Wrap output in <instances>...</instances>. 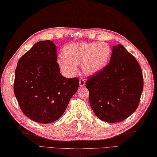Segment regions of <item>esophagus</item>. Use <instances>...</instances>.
Returning a JSON list of instances; mask_svg holds the SVG:
<instances>
[{"instance_id": "esophagus-1", "label": "esophagus", "mask_w": 157, "mask_h": 157, "mask_svg": "<svg viewBox=\"0 0 157 157\" xmlns=\"http://www.w3.org/2000/svg\"><path fill=\"white\" fill-rule=\"evenodd\" d=\"M79 86L83 87L85 85V79H83V78L80 79L79 81Z\"/></svg>"}]
</instances>
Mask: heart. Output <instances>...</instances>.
Instances as JSON below:
<instances>
[{
	"label": "heart",
	"instance_id": "b5f03b06",
	"mask_svg": "<svg viewBox=\"0 0 157 157\" xmlns=\"http://www.w3.org/2000/svg\"><path fill=\"white\" fill-rule=\"evenodd\" d=\"M63 58L58 60L61 71L72 76L81 65V71L86 76H94L102 71L108 64L111 56V48L105 43H79L65 46Z\"/></svg>",
	"mask_w": 157,
	"mask_h": 157
}]
</instances>
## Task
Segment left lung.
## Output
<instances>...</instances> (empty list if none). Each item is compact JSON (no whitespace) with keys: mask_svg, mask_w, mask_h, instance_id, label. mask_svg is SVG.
<instances>
[{"mask_svg":"<svg viewBox=\"0 0 157 157\" xmlns=\"http://www.w3.org/2000/svg\"><path fill=\"white\" fill-rule=\"evenodd\" d=\"M109 62L102 71L88 78L86 87L96 116L116 123L127 118L137 108L143 77L135 57L121 44L113 46Z\"/></svg>","mask_w":157,"mask_h":157,"instance_id":"8db88e82","label":"left lung"}]
</instances>
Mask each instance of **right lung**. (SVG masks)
I'll return each mask as SVG.
<instances>
[{
  "label": "right lung",
  "instance_id": "obj_1",
  "mask_svg": "<svg viewBox=\"0 0 157 157\" xmlns=\"http://www.w3.org/2000/svg\"><path fill=\"white\" fill-rule=\"evenodd\" d=\"M52 40L36 43L19 60L14 93L23 113L30 120L49 123L59 120L79 87L77 78L60 73Z\"/></svg>",
  "mask_w": 157,
  "mask_h": 157
}]
</instances>
